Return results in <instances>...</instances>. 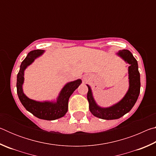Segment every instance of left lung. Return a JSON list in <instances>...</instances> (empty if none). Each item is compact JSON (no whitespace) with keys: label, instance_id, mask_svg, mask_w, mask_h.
Wrapping results in <instances>:
<instances>
[{"label":"left lung","instance_id":"left-lung-1","mask_svg":"<svg viewBox=\"0 0 156 156\" xmlns=\"http://www.w3.org/2000/svg\"><path fill=\"white\" fill-rule=\"evenodd\" d=\"M117 55L130 65L128 68L129 87L123 98L117 103L109 107L98 106L94 98L92 91L89 84L87 100L89 110L94 116L104 120L118 119L130 112L138 100L140 91V76L138 71V62L133 54L126 49L120 50Z\"/></svg>","mask_w":156,"mask_h":156}]
</instances>
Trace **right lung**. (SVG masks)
<instances>
[{
  "mask_svg": "<svg viewBox=\"0 0 156 156\" xmlns=\"http://www.w3.org/2000/svg\"><path fill=\"white\" fill-rule=\"evenodd\" d=\"M44 52V50L36 49L30 51L22 62L20 70L17 75V94L24 107L29 112L40 119L54 120L64 116L68 111V101L73 91L82 83L80 79L67 83L60 91L56 101H36L29 98L23 92V84L24 83V72L35 59Z\"/></svg>",
  "mask_w": 156,
  "mask_h": 156,
  "instance_id": "add662e5",
  "label": "right lung"
}]
</instances>
